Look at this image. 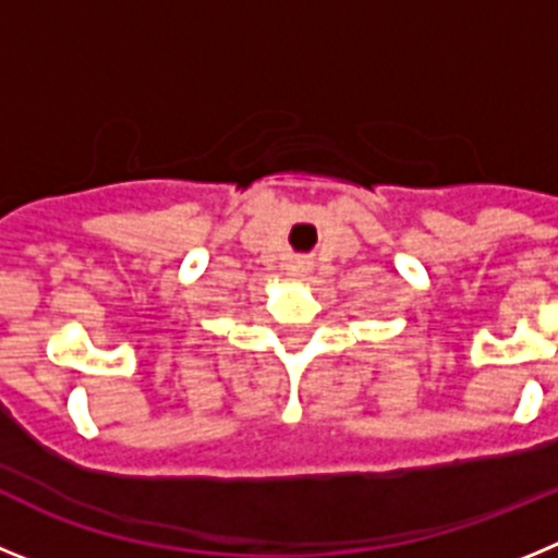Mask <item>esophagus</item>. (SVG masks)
I'll return each instance as SVG.
<instances>
[{
    "instance_id": "obj_1",
    "label": "esophagus",
    "mask_w": 558,
    "mask_h": 558,
    "mask_svg": "<svg viewBox=\"0 0 558 558\" xmlns=\"http://www.w3.org/2000/svg\"><path fill=\"white\" fill-rule=\"evenodd\" d=\"M290 276H293V279H307V274H310V268L304 263H295V265H290Z\"/></svg>"
}]
</instances>
